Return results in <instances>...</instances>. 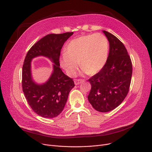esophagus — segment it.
Returning <instances> with one entry per match:
<instances>
[{
  "instance_id": "esophagus-1",
  "label": "esophagus",
  "mask_w": 152,
  "mask_h": 152,
  "mask_svg": "<svg viewBox=\"0 0 152 152\" xmlns=\"http://www.w3.org/2000/svg\"><path fill=\"white\" fill-rule=\"evenodd\" d=\"M84 81V79H75V85H78L80 83H82Z\"/></svg>"
}]
</instances>
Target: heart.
<instances>
[{
	"mask_svg": "<svg viewBox=\"0 0 152 152\" xmlns=\"http://www.w3.org/2000/svg\"><path fill=\"white\" fill-rule=\"evenodd\" d=\"M108 51V41L103 34L82 36L71 40L68 43L66 53L60 57V64L71 76L76 75L79 62L84 73L95 75L106 64Z\"/></svg>",
	"mask_w": 152,
	"mask_h": 152,
	"instance_id": "b5f03b06",
	"label": "heart"
}]
</instances>
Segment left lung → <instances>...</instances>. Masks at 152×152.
Returning <instances> with one entry per match:
<instances>
[{
  "label": "left lung",
  "instance_id": "left-lung-1",
  "mask_svg": "<svg viewBox=\"0 0 152 152\" xmlns=\"http://www.w3.org/2000/svg\"><path fill=\"white\" fill-rule=\"evenodd\" d=\"M103 32L109 43V53L104 67L88 81L91 90L88 99L102 113L112 110L122 103L129 89L132 63L124 45L114 35Z\"/></svg>",
  "mask_w": 152,
  "mask_h": 152
}]
</instances>
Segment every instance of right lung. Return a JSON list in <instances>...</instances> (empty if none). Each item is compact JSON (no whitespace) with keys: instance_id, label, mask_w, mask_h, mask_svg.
<instances>
[{"instance_id":"right-lung-1","label":"right lung","mask_w":152,"mask_h":152,"mask_svg":"<svg viewBox=\"0 0 152 152\" xmlns=\"http://www.w3.org/2000/svg\"><path fill=\"white\" fill-rule=\"evenodd\" d=\"M73 34L66 32L47 35L32 46L25 57L22 71L23 91L30 107L42 117L54 118L61 113L69 93L75 86L73 79L65 75L59 67L60 50ZM41 55L54 63L53 72L45 83L37 85L31 77V62L34 58Z\"/></svg>"}]
</instances>
